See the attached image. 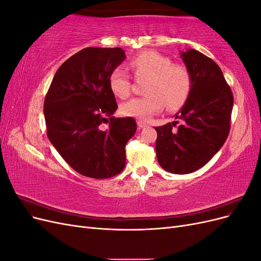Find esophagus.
I'll return each mask as SVG.
<instances>
[{"label": "esophagus", "instance_id": "34e87169", "mask_svg": "<svg viewBox=\"0 0 261 261\" xmlns=\"http://www.w3.org/2000/svg\"><path fill=\"white\" fill-rule=\"evenodd\" d=\"M137 125H138L139 128H145V127H147V126H148V123L145 122V121H138Z\"/></svg>", "mask_w": 261, "mask_h": 261}]
</instances>
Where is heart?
I'll list each match as a JSON object with an SVG mask.
<instances>
[{
	"label": "heart",
	"instance_id": "heart-1",
	"mask_svg": "<svg viewBox=\"0 0 261 261\" xmlns=\"http://www.w3.org/2000/svg\"><path fill=\"white\" fill-rule=\"evenodd\" d=\"M129 67L137 78H147L145 97L134 98L121 106L125 116L147 120L167 106L176 110L185 103L192 90V77L188 69L173 64L170 58L155 51H145L129 61ZM110 89L115 97L126 99L130 94V81L121 68L110 75Z\"/></svg>",
	"mask_w": 261,
	"mask_h": 261
}]
</instances>
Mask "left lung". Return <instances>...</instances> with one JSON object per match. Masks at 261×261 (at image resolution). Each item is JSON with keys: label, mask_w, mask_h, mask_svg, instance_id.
I'll return each instance as SVG.
<instances>
[{"label": "left lung", "mask_w": 261, "mask_h": 261, "mask_svg": "<svg viewBox=\"0 0 261 261\" xmlns=\"http://www.w3.org/2000/svg\"><path fill=\"white\" fill-rule=\"evenodd\" d=\"M192 77V90L175 114L177 122L154 127L156 159L173 174H188L202 168L223 146L230 133L233 94L222 70L201 52L180 53Z\"/></svg>", "instance_id": "left-lung-1"}]
</instances>
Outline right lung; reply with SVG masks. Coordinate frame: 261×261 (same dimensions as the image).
<instances>
[{"label": "right lung", "mask_w": 261, "mask_h": 261, "mask_svg": "<svg viewBox=\"0 0 261 261\" xmlns=\"http://www.w3.org/2000/svg\"><path fill=\"white\" fill-rule=\"evenodd\" d=\"M125 59L121 48H86L59 67L45 96L49 140L84 176L109 178L125 167V146L137 125L133 117L113 116L117 105L109 85Z\"/></svg>", "instance_id": "obj_1"}]
</instances>
